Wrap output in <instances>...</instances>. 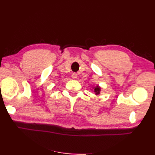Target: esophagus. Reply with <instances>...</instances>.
<instances>
[{
    "label": "esophagus",
    "instance_id": "esophagus-1",
    "mask_svg": "<svg viewBox=\"0 0 155 155\" xmlns=\"http://www.w3.org/2000/svg\"><path fill=\"white\" fill-rule=\"evenodd\" d=\"M72 78H74V79H75V78H77V73H72Z\"/></svg>",
    "mask_w": 155,
    "mask_h": 155
}]
</instances>
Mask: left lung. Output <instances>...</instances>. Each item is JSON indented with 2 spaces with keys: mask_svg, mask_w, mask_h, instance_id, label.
Segmentation results:
<instances>
[{
  "mask_svg": "<svg viewBox=\"0 0 155 155\" xmlns=\"http://www.w3.org/2000/svg\"><path fill=\"white\" fill-rule=\"evenodd\" d=\"M94 92L96 93V94H99V93H100V87H97L96 88H94Z\"/></svg>",
  "mask_w": 155,
  "mask_h": 155,
  "instance_id": "obj_1",
  "label": "left lung"
}]
</instances>
